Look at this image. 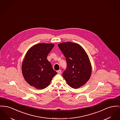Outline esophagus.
I'll use <instances>...</instances> for the list:
<instances>
[{
  "instance_id": "esophagus-1",
  "label": "esophagus",
  "mask_w": 120,
  "mask_h": 120,
  "mask_svg": "<svg viewBox=\"0 0 120 120\" xmlns=\"http://www.w3.org/2000/svg\"><path fill=\"white\" fill-rule=\"evenodd\" d=\"M57 73L58 74H61L62 73V71L61 70H59L57 71Z\"/></svg>"
}]
</instances>
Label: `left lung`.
<instances>
[{"instance_id": "obj_1", "label": "left lung", "mask_w": 120, "mask_h": 120, "mask_svg": "<svg viewBox=\"0 0 120 120\" xmlns=\"http://www.w3.org/2000/svg\"><path fill=\"white\" fill-rule=\"evenodd\" d=\"M66 57L67 68L63 76L71 87L77 89L85 84L92 73L89 57L83 48L76 43L68 42L58 44Z\"/></svg>"}]
</instances>
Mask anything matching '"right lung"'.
<instances>
[{
  "label": "right lung",
  "instance_id": "right-lung-1",
  "mask_svg": "<svg viewBox=\"0 0 120 120\" xmlns=\"http://www.w3.org/2000/svg\"><path fill=\"white\" fill-rule=\"evenodd\" d=\"M54 46L52 43L37 44L28 49L24 57L22 75L28 84L36 89L47 87L57 74L47 58Z\"/></svg>",
  "mask_w": 120,
  "mask_h": 120
}]
</instances>
